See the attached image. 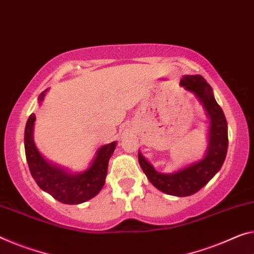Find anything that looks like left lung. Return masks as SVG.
<instances>
[{
  "mask_svg": "<svg viewBox=\"0 0 254 254\" xmlns=\"http://www.w3.org/2000/svg\"><path fill=\"white\" fill-rule=\"evenodd\" d=\"M179 85L197 97L209 118L208 146L203 158L168 174L155 170L139 151L138 162L151 184L159 190L174 196H190L208 184L220 170L227 154L228 128L222 109L213 96L212 87L203 77L187 75Z\"/></svg>",
  "mask_w": 254,
  "mask_h": 254,
  "instance_id": "8db88e82",
  "label": "left lung"
}]
</instances>
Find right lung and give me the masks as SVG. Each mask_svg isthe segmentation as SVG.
<instances>
[{"instance_id":"1","label":"right lung","mask_w":254,"mask_h":254,"mask_svg":"<svg viewBox=\"0 0 254 254\" xmlns=\"http://www.w3.org/2000/svg\"><path fill=\"white\" fill-rule=\"evenodd\" d=\"M45 89L38 96L42 103L46 95ZM36 116L30 115L25 128V152L32 174L37 185L64 204H80L91 200L100 193L105 183L108 165L114 154L117 142L105 144L97 149L95 157L87 169L72 173L43 157L34 142V125Z\"/></svg>"}]
</instances>
